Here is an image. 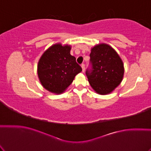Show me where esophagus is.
I'll return each instance as SVG.
<instances>
[{"label":"esophagus","mask_w":151,"mask_h":151,"mask_svg":"<svg viewBox=\"0 0 151 151\" xmlns=\"http://www.w3.org/2000/svg\"><path fill=\"white\" fill-rule=\"evenodd\" d=\"M81 67H82V72H84L85 71V65H84V64H82Z\"/></svg>","instance_id":"34e87169"}]
</instances>
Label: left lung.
<instances>
[{
    "mask_svg": "<svg viewBox=\"0 0 151 151\" xmlns=\"http://www.w3.org/2000/svg\"><path fill=\"white\" fill-rule=\"evenodd\" d=\"M89 56L91 67L86 71L89 84L98 94L110 93L123 81V61L116 51L106 43L91 48Z\"/></svg>",
    "mask_w": 151,
    "mask_h": 151,
    "instance_id": "left-lung-1",
    "label": "left lung"
}]
</instances>
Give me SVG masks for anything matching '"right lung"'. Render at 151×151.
<instances>
[{
	"label": "right lung",
	"instance_id": "obj_1",
	"mask_svg": "<svg viewBox=\"0 0 151 151\" xmlns=\"http://www.w3.org/2000/svg\"><path fill=\"white\" fill-rule=\"evenodd\" d=\"M71 47L56 43L41 56L37 64V75L43 87L52 93L60 94L82 71L75 56L70 55Z\"/></svg>",
	"mask_w": 151,
	"mask_h": 151
}]
</instances>
